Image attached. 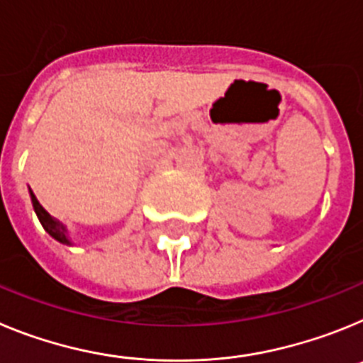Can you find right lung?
I'll list each match as a JSON object with an SVG mask.
<instances>
[{"label":"right lung","mask_w":363,"mask_h":363,"mask_svg":"<svg viewBox=\"0 0 363 363\" xmlns=\"http://www.w3.org/2000/svg\"><path fill=\"white\" fill-rule=\"evenodd\" d=\"M30 198H32V207H34V211H36L38 220H40V223L43 225V229L47 230V233H49L54 240H57L60 243H67V245H70L69 238H67V229L62 221H57L56 218L50 216V214L47 213L43 207H41L40 201H38V198L32 194V191H30Z\"/></svg>","instance_id":"obj_1"}]
</instances>
